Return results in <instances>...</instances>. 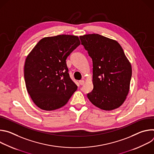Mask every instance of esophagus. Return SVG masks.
<instances>
[{"label":"esophagus","instance_id":"obj_1","mask_svg":"<svg viewBox=\"0 0 154 154\" xmlns=\"http://www.w3.org/2000/svg\"><path fill=\"white\" fill-rule=\"evenodd\" d=\"M84 80H79V84L80 85H83V83H84Z\"/></svg>","mask_w":154,"mask_h":154}]
</instances>
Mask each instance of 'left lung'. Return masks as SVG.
<instances>
[{"label": "left lung", "mask_w": 154, "mask_h": 154, "mask_svg": "<svg viewBox=\"0 0 154 154\" xmlns=\"http://www.w3.org/2000/svg\"><path fill=\"white\" fill-rule=\"evenodd\" d=\"M93 61V90L87 97L97 107L112 110L127 96L131 77V64L119 44L99 34L80 36Z\"/></svg>", "instance_id": "obj_1"}]
</instances>
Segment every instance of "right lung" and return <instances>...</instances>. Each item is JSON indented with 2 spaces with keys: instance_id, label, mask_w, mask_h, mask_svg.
Masks as SVG:
<instances>
[{
  "instance_id": "1",
  "label": "right lung",
  "mask_w": 154,
  "mask_h": 154,
  "mask_svg": "<svg viewBox=\"0 0 154 154\" xmlns=\"http://www.w3.org/2000/svg\"><path fill=\"white\" fill-rule=\"evenodd\" d=\"M80 45L79 37L60 35L41 39L26 60L24 79L32 100L51 111L64 106L77 90L69 77L67 57Z\"/></svg>"
}]
</instances>
